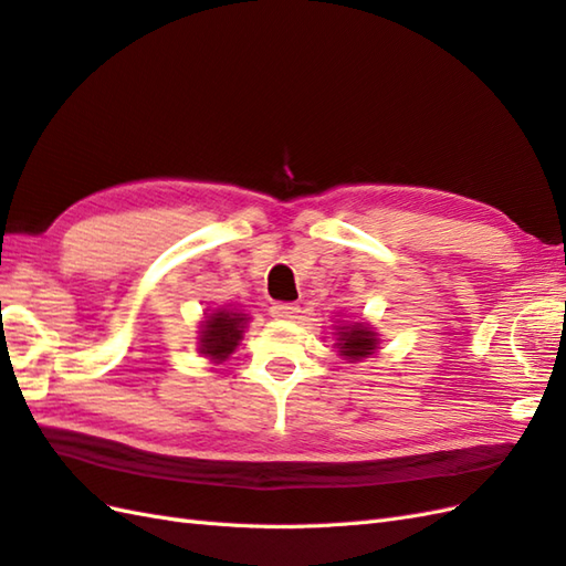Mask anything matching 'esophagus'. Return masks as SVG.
<instances>
[{
    "instance_id": "esophagus-1",
    "label": "esophagus",
    "mask_w": 566,
    "mask_h": 566,
    "mask_svg": "<svg viewBox=\"0 0 566 566\" xmlns=\"http://www.w3.org/2000/svg\"><path fill=\"white\" fill-rule=\"evenodd\" d=\"M301 313V308L296 306V303H272L270 306V315L274 317V321H296Z\"/></svg>"
}]
</instances>
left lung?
Returning <instances> with one entry per match:
<instances>
[{
    "label": "left lung",
    "instance_id": "1",
    "mask_svg": "<svg viewBox=\"0 0 566 566\" xmlns=\"http://www.w3.org/2000/svg\"><path fill=\"white\" fill-rule=\"evenodd\" d=\"M335 335V349L346 360V364H358L380 349V335L370 323L364 321H342L332 325Z\"/></svg>",
    "mask_w": 566,
    "mask_h": 566
}]
</instances>
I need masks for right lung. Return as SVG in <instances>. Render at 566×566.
<instances>
[{
    "label": "right lung",
    "instance_id": "right-lung-1",
    "mask_svg": "<svg viewBox=\"0 0 566 566\" xmlns=\"http://www.w3.org/2000/svg\"><path fill=\"white\" fill-rule=\"evenodd\" d=\"M251 323V315L239 308H210L200 321L198 329V354L212 364H222L237 352L243 332Z\"/></svg>",
    "mask_w": 566,
    "mask_h": 566
}]
</instances>
